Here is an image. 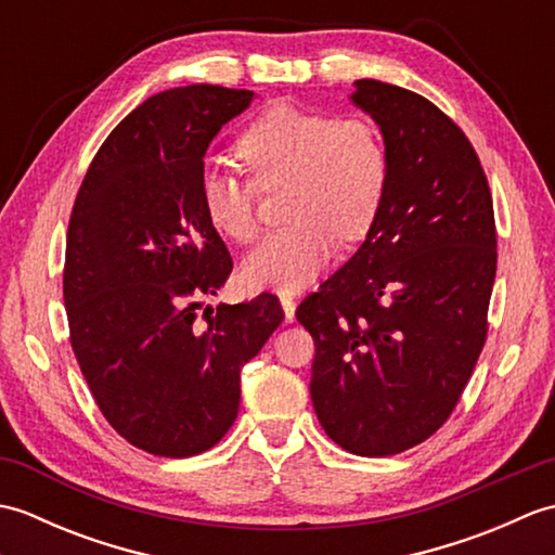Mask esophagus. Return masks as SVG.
<instances>
[{
	"label": "esophagus",
	"mask_w": 555,
	"mask_h": 555,
	"mask_svg": "<svg viewBox=\"0 0 555 555\" xmlns=\"http://www.w3.org/2000/svg\"><path fill=\"white\" fill-rule=\"evenodd\" d=\"M281 308H284V317L288 324L296 320V300H293L288 293H281Z\"/></svg>",
	"instance_id": "esophagus-1"
}]
</instances>
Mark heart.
Masks as SVG:
<instances>
[{
    "label": "heart",
    "mask_w": 555,
    "mask_h": 555,
    "mask_svg": "<svg viewBox=\"0 0 555 555\" xmlns=\"http://www.w3.org/2000/svg\"><path fill=\"white\" fill-rule=\"evenodd\" d=\"M253 181L205 169L199 197L207 221L233 243L259 233L257 189L286 191L291 227L271 233L243 262L253 288L300 291L320 274L336 250V235L352 243L367 235L379 215L388 159L372 124L358 116L336 119L320 109L271 104L235 143Z\"/></svg>",
    "instance_id": "obj_1"
}]
</instances>
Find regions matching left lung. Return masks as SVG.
<instances>
[{
    "label": "left lung",
    "instance_id": "left-lung-1",
    "mask_svg": "<svg viewBox=\"0 0 555 555\" xmlns=\"http://www.w3.org/2000/svg\"><path fill=\"white\" fill-rule=\"evenodd\" d=\"M388 179L367 238L300 302L314 338L310 396L328 439L384 457L451 417L487 340L496 279L493 203L475 147L417 92L356 80Z\"/></svg>",
    "mask_w": 555,
    "mask_h": 555
}]
</instances>
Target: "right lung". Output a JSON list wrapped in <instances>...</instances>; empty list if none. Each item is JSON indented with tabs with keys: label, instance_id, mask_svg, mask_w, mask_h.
I'll use <instances>...</instances> for the list:
<instances>
[{
	"label": "right lung",
	"instance_id": "add662e5",
	"mask_svg": "<svg viewBox=\"0 0 555 555\" xmlns=\"http://www.w3.org/2000/svg\"><path fill=\"white\" fill-rule=\"evenodd\" d=\"M253 90L188 86L135 107L98 150L70 211L64 302L80 372L116 434L140 451H209L238 417L241 370L284 322L279 298L197 308L233 259L207 221L211 140Z\"/></svg>",
	"mask_w": 555,
	"mask_h": 555
}]
</instances>
